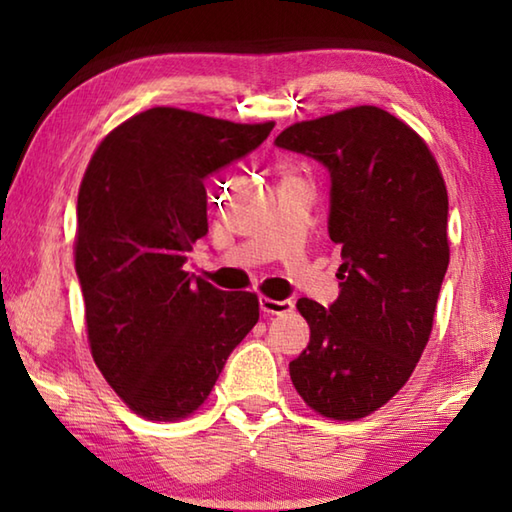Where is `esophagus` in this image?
Listing matches in <instances>:
<instances>
[{
  "label": "esophagus",
  "mask_w": 512,
  "mask_h": 512,
  "mask_svg": "<svg viewBox=\"0 0 512 512\" xmlns=\"http://www.w3.org/2000/svg\"><path fill=\"white\" fill-rule=\"evenodd\" d=\"M259 307H262V311L268 316H284L293 311V302L291 300H273V298L262 296L259 298Z\"/></svg>",
  "instance_id": "obj_1"
}]
</instances>
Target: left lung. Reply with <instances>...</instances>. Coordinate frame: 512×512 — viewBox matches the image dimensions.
Here are the masks:
<instances>
[{
    "label": "left lung",
    "mask_w": 512,
    "mask_h": 512,
    "mask_svg": "<svg viewBox=\"0 0 512 512\" xmlns=\"http://www.w3.org/2000/svg\"><path fill=\"white\" fill-rule=\"evenodd\" d=\"M275 144L329 169V237L343 259L332 307L298 300L311 336L291 381L323 418H366L409 381L431 336L449 264L443 173L427 142L377 106L298 121Z\"/></svg>",
    "instance_id": "8db88e82"
}]
</instances>
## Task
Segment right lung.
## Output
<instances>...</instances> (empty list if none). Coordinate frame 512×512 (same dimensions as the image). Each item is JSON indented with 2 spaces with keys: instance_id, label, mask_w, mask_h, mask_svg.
Segmentation results:
<instances>
[{
  "instance_id": "obj_1",
  "label": "right lung",
  "mask_w": 512,
  "mask_h": 512,
  "mask_svg": "<svg viewBox=\"0 0 512 512\" xmlns=\"http://www.w3.org/2000/svg\"><path fill=\"white\" fill-rule=\"evenodd\" d=\"M273 126L151 108L112 128L83 173L74 264L90 352L144 420L201 409L259 320L257 293L194 282L183 264L207 235L205 178L257 149Z\"/></svg>"
}]
</instances>
